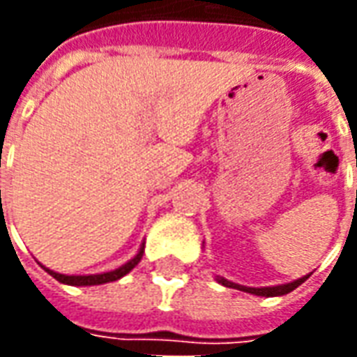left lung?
Here are the masks:
<instances>
[{"label":"left lung","mask_w":357,"mask_h":357,"mask_svg":"<svg viewBox=\"0 0 357 357\" xmlns=\"http://www.w3.org/2000/svg\"><path fill=\"white\" fill-rule=\"evenodd\" d=\"M310 275L300 277V279H294L291 283H284V284H273V287H245V284L239 283H233V281H227L225 277H216L218 283H222L224 287H229V289H237V291L248 292V294H256V296H283V294H289L291 291H294L296 287L306 281Z\"/></svg>","instance_id":"obj_1"}]
</instances>
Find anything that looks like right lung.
<instances>
[{
  "label": "right lung",
  "mask_w": 357,
  "mask_h": 357,
  "mask_svg": "<svg viewBox=\"0 0 357 357\" xmlns=\"http://www.w3.org/2000/svg\"><path fill=\"white\" fill-rule=\"evenodd\" d=\"M143 250H145V243H141L137 255L133 256L132 260H128L126 264H122L120 268L112 269V271H105V273H91V275H65V273H57L53 269L42 266L51 277H55L59 283L63 284H73V287H91V284H102V283H112V281H118L120 277H124L126 273H130L137 264L141 262L143 258Z\"/></svg>",
  "instance_id": "right-lung-1"
}]
</instances>
